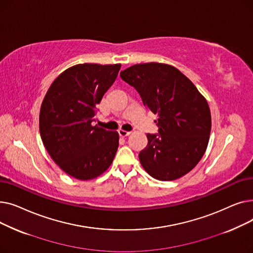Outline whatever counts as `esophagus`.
I'll return each instance as SVG.
<instances>
[{
  "instance_id": "esophagus-1",
  "label": "esophagus",
  "mask_w": 253,
  "mask_h": 253,
  "mask_svg": "<svg viewBox=\"0 0 253 253\" xmlns=\"http://www.w3.org/2000/svg\"><path fill=\"white\" fill-rule=\"evenodd\" d=\"M118 132H119V135L122 136V137H126V136L130 135V133H131L130 131H125V130H122V129H120Z\"/></svg>"
}]
</instances>
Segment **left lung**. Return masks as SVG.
Masks as SVG:
<instances>
[{
	"label": "left lung",
	"instance_id": "obj_1",
	"mask_svg": "<svg viewBox=\"0 0 253 253\" xmlns=\"http://www.w3.org/2000/svg\"><path fill=\"white\" fill-rule=\"evenodd\" d=\"M120 76L158 115L159 133L147 134V148L138 155L144 170L163 181L189 173L209 141L211 114L205 97L190 79L169 64H134Z\"/></svg>",
	"mask_w": 253,
	"mask_h": 253
}]
</instances>
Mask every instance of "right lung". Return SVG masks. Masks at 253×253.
Here are the masks:
<instances>
[{
  "label": "right lung",
  "instance_id": "right-lung-1",
  "mask_svg": "<svg viewBox=\"0 0 253 253\" xmlns=\"http://www.w3.org/2000/svg\"><path fill=\"white\" fill-rule=\"evenodd\" d=\"M120 69V63L74 65L53 81L42 102L39 125L44 147L59 168L77 179L95 178L113 163L118 132L92 122Z\"/></svg>",
  "mask_w": 253,
  "mask_h": 253
}]
</instances>
